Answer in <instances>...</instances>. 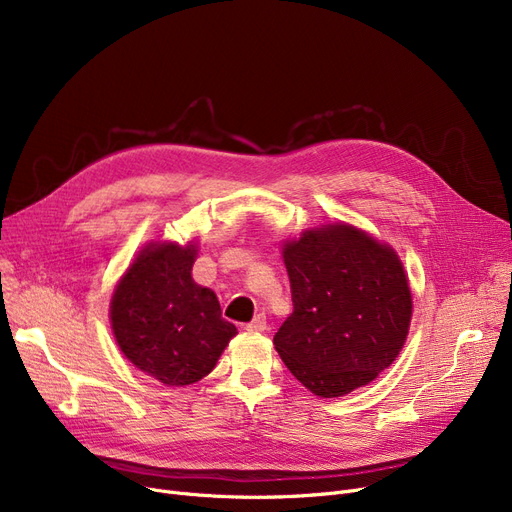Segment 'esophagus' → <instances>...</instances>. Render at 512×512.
<instances>
[{
	"label": "esophagus",
	"mask_w": 512,
	"mask_h": 512,
	"mask_svg": "<svg viewBox=\"0 0 512 512\" xmlns=\"http://www.w3.org/2000/svg\"><path fill=\"white\" fill-rule=\"evenodd\" d=\"M265 328H267V321H265V315H257L251 324H247V332H251V334H261V332H265Z\"/></svg>",
	"instance_id": "obj_1"
}]
</instances>
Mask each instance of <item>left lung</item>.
I'll use <instances>...</instances> for the list:
<instances>
[{
	"mask_svg": "<svg viewBox=\"0 0 512 512\" xmlns=\"http://www.w3.org/2000/svg\"><path fill=\"white\" fill-rule=\"evenodd\" d=\"M292 313L274 336L284 365L307 390L336 398L367 386L407 342L413 294L398 253L348 224L284 238Z\"/></svg>",
	"mask_w": 512,
	"mask_h": 512,
	"instance_id": "8db88e82",
	"label": "left lung"
}]
</instances>
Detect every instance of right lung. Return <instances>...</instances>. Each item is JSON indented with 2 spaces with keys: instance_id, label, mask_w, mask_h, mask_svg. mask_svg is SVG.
Here are the masks:
<instances>
[{
  "instance_id": "obj_1",
  "label": "right lung",
  "mask_w": 512,
  "mask_h": 512,
  "mask_svg": "<svg viewBox=\"0 0 512 512\" xmlns=\"http://www.w3.org/2000/svg\"><path fill=\"white\" fill-rule=\"evenodd\" d=\"M199 242L149 240L114 286L110 324L122 355L166 386H191L238 334L211 288L193 280Z\"/></svg>"
}]
</instances>
